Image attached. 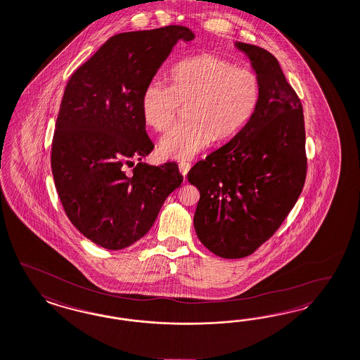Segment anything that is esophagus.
<instances>
[{
    "instance_id": "obj_1",
    "label": "esophagus",
    "mask_w": 360,
    "mask_h": 360,
    "mask_svg": "<svg viewBox=\"0 0 360 360\" xmlns=\"http://www.w3.org/2000/svg\"><path fill=\"white\" fill-rule=\"evenodd\" d=\"M190 166H191V165H190L188 162L182 161L178 163L179 172H181V174H182V175H186V174L188 173V170H190Z\"/></svg>"
}]
</instances>
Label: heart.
<instances>
[{
  "label": "heart",
  "mask_w": 360,
  "mask_h": 360,
  "mask_svg": "<svg viewBox=\"0 0 360 360\" xmlns=\"http://www.w3.org/2000/svg\"><path fill=\"white\" fill-rule=\"evenodd\" d=\"M262 79L257 72L212 54H198L170 70V86L150 82L141 98L145 124L165 131L181 105L187 120L175 124L160 142L166 158L187 160L215 139H229L240 131L258 109Z\"/></svg>",
  "instance_id": "obj_1"
}]
</instances>
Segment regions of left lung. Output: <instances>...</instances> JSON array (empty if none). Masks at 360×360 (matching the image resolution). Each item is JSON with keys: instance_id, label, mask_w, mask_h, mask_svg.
<instances>
[{"instance_id": "8db88e82", "label": "left lung", "mask_w": 360, "mask_h": 360, "mask_svg": "<svg viewBox=\"0 0 360 360\" xmlns=\"http://www.w3.org/2000/svg\"><path fill=\"white\" fill-rule=\"evenodd\" d=\"M236 45L261 77V102L229 143L187 174L200 194L194 215L199 240L226 259L245 258L274 236L307 173L303 106L295 90L270 51Z\"/></svg>"}]
</instances>
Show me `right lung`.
Here are the masks:
<instances>
[{
	"instance_id": "1",
	"label": "right lung",
	"mask_w": 360,
	"mask_h": 360,
	"mask_svg": "<svg viewBox=\"0 0 360 360\" xmlns=\"http://www.w3.org/2000/svg\"><path fill=\"white\" fill-rule=\"evenodd\" d=\"M193 38L179 25L115 34L65 87L51 142L53 178L70 222L101 248L122 250L146 236L184 181L175 162H141L154 149L141 98L174 45ZM133 158L139 163L127 176L122 166Z\"/></svg>"
}]
</instances>
